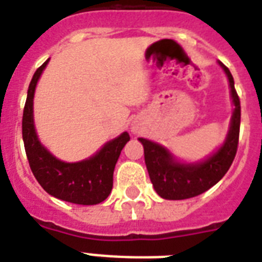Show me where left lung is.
<instances>
[{
    "instance_id": "1",
    "label": "left lung",
    "mask_w": 262,
    "mask_h": 262,
    "mask_svg": "<svg viewBox=\"0 0 262 262\" xmlns=\"http://www.w3.org/2000/svg\"><path fill=\"white\" fill-rule=\"evenodd\" d=\"M228 77L234 103L231 126L227 139L217 152L201 163H179L159 144L139 139L144 147V158L148 174L156 193L166 200H185L201 194L223 178L234 162L239 141L241 102L234 87V79L228 68L219 62Z\"/></svg>"
}]
</instances>
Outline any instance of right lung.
Returning <instances> with one entry per match:
<instances>
[{
	"mask_svg": "<svg viewBox=\"0 0 262 262\" xmlns=\"http://www.w3.org/2000/svg\"><path fill=\"white\" fill-rule=\"evenodd\" d=\"M49 59L39 67L31 80L23 111V141L31 171L39 185L57 199L80 205H95L104 201L113 189V174L125 144L130 140L123 132L111 140L92 158L77 163H65L53 156L38 140L34 125L35 87Z\"/></svg>",
	"mask_w": 262,
	"mask_h": 262,
	"instance_id": "obj_1",
	"label": "right lung"
}]
</instances>
